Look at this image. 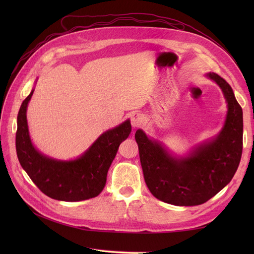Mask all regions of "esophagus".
Segmentation results:
<instances>
[{"instance_id":"esophagus-1","label":"esophagus","mask_w":254,"mask_h":254,"mask_svg":"<svg viewBox=\"0 0 254 254\" xmlns=\"http://www.w3.org/2000/svg\"><path fill=\"white\" fill-rule=\"evenodd\" d=\"M142 121H143L142 114L137 113V112H132L131 114H130V122H131V125L133 128L140 127V125L142 124Z\"/></svg>"}]
</instances>
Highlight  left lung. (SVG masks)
<instances>
[{
  "label": "left lung",
  "instance_id": "obj_1",
  "mask_svg": "<svg viewBox=\"0 0 254 254\" xmlns=\"http://www.w3.org/2000/svg\"><path fill=\"white\" fill-rule=\"evenodd\" d=\"M205 76L221 89L228 111L214 139L176 156L164 144L135 132L146 186L159 200L179 206L206 202L232 180L243 151V110L230 84L216 73Z\"/></svg>",
  "mask_w": 254,
  "mask_h": 254
}]
</instances>
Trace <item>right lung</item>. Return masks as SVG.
Instances as JSON below:
<instances>
[{
    "label": "right lung",
    "instance_id": "obj_1",
    "mask_svg": "<svg viewBox=\"0 0 254 254\" xmlns=\"http://www.w3.org/2000/svg\"><path fill=\"white\" fill-rule=\"evenodd\" d=\"M34 91L23 101L17 119L16 149L23 170L43 194L56 200L73 202L98 196L120 144L131 132L130 121L102 133L78 158L54 159L43 155L30 140L26 111Z\"/></svg>",
    "mask_w": 254,
    "mask_h": 254
}]
</instances>
